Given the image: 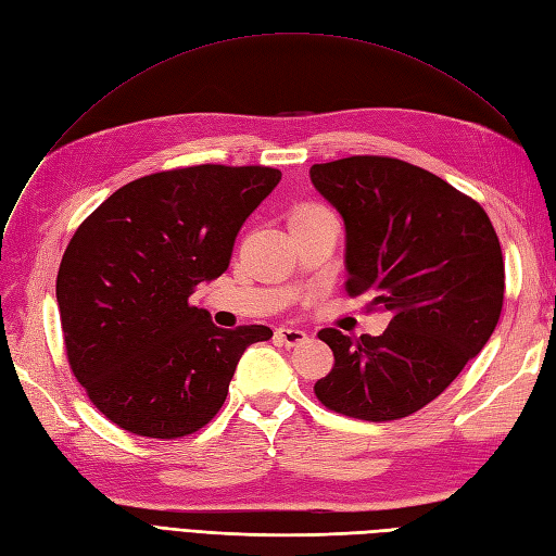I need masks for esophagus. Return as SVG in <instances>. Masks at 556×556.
<instances>
[{"label": "esophagus", "instance_id": "esophagus-1", "mask_svg": "<svg viewBox=\"0 0 556 556\" xmlns=\"http://www.w3.org/2000/svg\"><path fill=\"white\" fill-rule=\"evenodd\" d=\"M308 339V333L304 329H294V327H278L276 329V341L285 345H299Z\"/></svg>", "mask_w": 556, "mask_h": 556}]
</instances>
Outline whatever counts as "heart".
I'll return each mask as SVG.
<instances>
[{"instance_id": "heart-1", "label": "heart", "mask_w": 556, "mask_h": 556, "mask_svg": "<svg viewBox=\"0 0 556 556\" xmlns=\"http://www.w3.org/2000/svg\"><path fill=\"white\" fill-rule=\"evenodd\" d=\"M327 213L323 206H315V204H301L296 206L292 213H290V223H299V220H308V217H315V215H323Z\"/></svg>"}]
</instances>
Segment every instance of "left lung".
I'll list each match as a JSON object with an SVG mask.
<instances>
[{"label":"left lung","instance_id":"8db88e82","mask_svg":"<svg viewBox=\"0 0 556 556\" xmlns=\"http://www.w3.org/2000/svg\"><path fill=\"white\" fill-rule=\"evenodd\" d=\"M345 225V290L392 315L380 336H317L333 352L315 382L329 410L387 422L425 408L490 341L503 306L498 237L478 201L419 166L345 157L311 166Z\"/></svg>","mask_w":556,"mask_h":556}]
</instances>
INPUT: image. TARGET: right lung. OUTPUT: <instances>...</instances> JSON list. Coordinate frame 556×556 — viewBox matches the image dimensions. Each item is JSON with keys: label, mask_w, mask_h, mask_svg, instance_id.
Listing matches in <instances>:
<instances>
[{"label": "right lung", "mask_w": 556, "mask_h": 556, "mask_svg": "<svg viewBox=\"0 0 556 556\" xmlns=\"http://www.w3.org/2000/svg\"><path fill=\"white\" fill-rule=\"evenodd\" d=\"M280 176L223 164L150 174L76 229L55 290L66 357L113 425L148 439L194 433L223 408L245 348L271 339L264 325L215 327L190 294L227 271Z\"/></svg>", "instance_id": "obj_1"}]
</instances>
